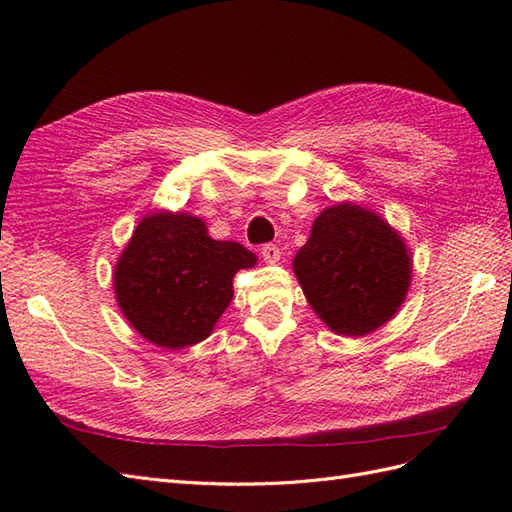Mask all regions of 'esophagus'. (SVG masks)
<instances>
[{
  "instance_id": "1",
  "label": "esophagus",
  "mask_w": 512,
  "mask_h": 512,
  "mask_svg": "<svg viewBox=\"0 0 512 512\" xmlns=\"http://www.w3.org/2000/svg\"><path fill=\"white\" fill-rule=\"evenodd\" d=\"M261 257H264L266 264H277L281 259V248L277 244H264L261 246Z\"/></svg>"
}]
</instances>
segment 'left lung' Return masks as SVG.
<instances>
[{"instance_id":"8db88e82","label":"left lung","mask_w":512,"mask_h":512,"mask_svg":"<svg viewBox=\"0 0 512 512\" xmlns=\"http://www.w3.org/2000/svg\"><path fill=\"white\" fill-rule=\"evenodd\" d=\"M294 272L313 311L335 333L365 335L402 305L411 259L383 218L359 205H335L313 222Z\"/></svg>"}]
</instances>
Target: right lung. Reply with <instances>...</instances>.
<instances>
[{
	"instance_id": "add662e5",
	"label": "right lung",
	"mask_w": 512,
	"mask_h": 512,
	"mask_svg": "<svg viewBox=\"0 0 512 512\" xmlns=\"http://www.w3.org/2000/svg\"><path fill=\"white\" fill-rule=\"evenodd\" d=\"M238 242H218L188 214L147 216L114 270V290L131 326L164 348H186L212 333L233 298V277L255 266Z\"/></svg>"
}]
</instances>
